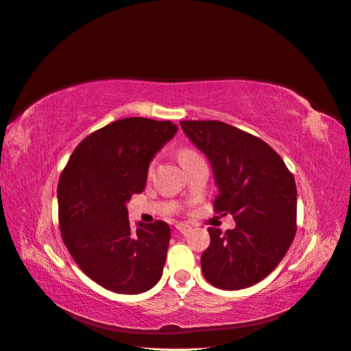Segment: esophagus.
I'll list each match as a JSON object with an SVG mask.
<instances>
[{
	"label": "esophagus",
	"mask_w": 351,
	"mask_h": 351,
	"mask_svg": "<svg viewBox=\"0 0 351 351\" xmlns=\"http://www.w3.org/2000/svg\"><path fill=\"white\" fill-rule=\"evenodd\" d=\"M176 228H177V231L178 232H182V234H189L190 231H192V227H190L189 224H184V222H180V224H177L176 226Z\"/></svg>",
	"instance_id": "34e87169"
}]
</instances>
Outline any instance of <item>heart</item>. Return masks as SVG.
Masks as SVG:
<instances>
[{"instance_id":"1","label":"heart","mask_w":351,"mask_h":351,"mask_svg":"<svg viewBox=\"0 0 351 351\" xmlns=\"http://www.w3.org/2000/svg\"><path fill=\"white\" fill-rule=\"evenodd\" d=\"M197 154L192 149H183V151L178 152V159H180V162H183V161H186V159H190V158H193Z\"/></svg>"}]
</instances>
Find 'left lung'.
Returning a JSON list of instances; mask_svg holds the SVG:
<instances>
[{
  "mask_svg": "<svg viewBox=\"0 0 351 351\" xmlns=\"http://www.w3.org/2000/svg\"><path fill=\"white\" fill-rule=\"evenodd\" d=\"M182 129L212 167L214 206L236 228H208L202 272L221 290L262 281L281 262L295 236L297 190L281 156L259 137L222 121H182Z\"/></svg>",
  "mask_w": 351,
  "mask_h": 351,
  "instance_id": "8db88e82",
  "label": "left lung"
}]
</instances>
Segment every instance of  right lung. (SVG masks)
<instances>
[{
	"instance_id": "1",
	"label": "right lung",
	"mask_w": 351,
	"mask_h": 351,
	"mask_svg": "<svg viewBox=\"0 0 351 351\" xmlns=\"http://www.w3.org/2000/svg\"><path fill=\"white\" fill-rule=\"evenodd\" d=\"M171 121L117 120L83 139L61 173L62 241L79 268L114 293L139 294L159 281L171 230L164 221L130 226L127 202L143 192L154 156L177 133Z\"/></svg>"
}]
</instances>
